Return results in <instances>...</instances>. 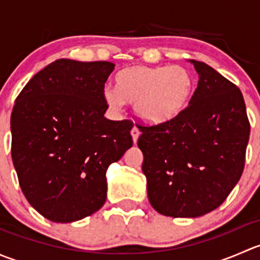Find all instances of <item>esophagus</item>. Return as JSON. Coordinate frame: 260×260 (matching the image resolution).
<instances>
[{
    "instance_id": "34e87169",
    "label": "esophagus",
    "mask_w": 260,
    "mask_h": 260,
    "mask_svg": "<svg viewBox=\"0 0 260 260\" xmlns=\"http://www.w3.org/2000/svg\"><path fill=\"white\" fill-rule=\"evenodd\" d=\"M140 133H141V131H140V128L137 127V125H135V127L132 128V131H131V135H132V138H133V142H137V140H138V137H140Z\"/></svg>"
}]
</instances>
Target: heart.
Segmentation results:
<instances>
[{
    "label": "heart",
    "instance_id": "heart-1",
    "mask_svg": "<svg viewBox=\"0 0 260 260\" xmlns=\"http://www.w3.org/2000/svg\"><path fill=\"white\" fill-rule=\"evenodd\" d=\"M115 89L106 88L103 99L113 111H120L124 102L135 104L141 118L149 123H164L187 108L195 79L182 67L133 65L115 77Z\"/></svg>",
    "mask_w": 260,
    "mask_h": 260
}]
</instances>
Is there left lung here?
Here are the masks:
<instances>
[{
  "mask_svg": "<svg viewBox=\"0 0 260 260\" xmlns=\"http://www.w3.org/2000/svg\"><path fill=\"white\" fill-rule=\"evenodd\" d=\"M187 108L158 124H137L142 171L152 208L198 217L219 208L240 180L250 135L243 94L203 61Z\"/></svg>",
  "mask_w": 260,
  "mask_h": 260,
  "instance_id": "left-lung-1",
  "label": "left lung"
}]
</instances>
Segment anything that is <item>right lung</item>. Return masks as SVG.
<instances>
[{
    "mask_svg": "<svg viewBox=\"0 0 260 260\" xmlns=\"http://www.w3.org/2000/svg\"><path fill=\"white\" fill-rule=\"evenodd\" d=\"M109 61L59 59L30 79L11 114V156L26 200L44 217L73 222L107 199L106 172L133 145L129 119L104 117Z\"/></svg>",
    "mask_w": 260,
    "mask_h": 260,
    "instance_id": "1",
    "label": "right lung"
}]
</instances>
